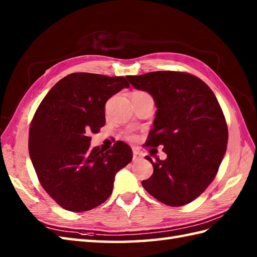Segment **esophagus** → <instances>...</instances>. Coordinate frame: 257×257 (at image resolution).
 Wrapping results in <instances>:
<instances>
[{"label": "esophagus", "instance_id": "34e87169", "mask_svg": "<svg viewBox=\"0 0 257 257\" xmlns=\"http://www.w3.org/2000/svg\"><path fill=\"white\" fill-rule=\"evenodd\" d=\"M133 154H134V160H137V159H139V158L141 157L140 151L137 148H134L133 149Z\"/></svg>", "mask_w": 257, "mask_h": 257}]
</instances>
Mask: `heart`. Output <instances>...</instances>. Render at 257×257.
Listing matches in <instances>:
<instances>
[{"mask_svg":"<svg viewBox=\"0 0 257 257\" xmlns=\"http://www.w3.org/2000/svg\"><path fill=\"white\" fill-rule=\"evenodd\" d=\"M134 94H147V92H144V91H135ZM129 138H130V139H135V136H134V135H129Z\"/></svg>","mask_w":257,"mask_h":257,"instance_id":"heart-1","label":"heart"}]
</instances>
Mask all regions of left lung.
Segmentation results:
<instances>
[{"mask_svg": "<svg viewBox=\"0 0 257 257\" xmlns=\"http://www.w3.org/2000/svg\"><path fill=\"white\" fill-rule=\"evenodd\" d=\"M135 88L154 97L157 112L146 147L163 146L166 160L147 156L154 166L143 187L170 206L192 202L214 180L225 155L228 132L214 92L203 80L183 72L127 76Z\"/></svg>", "mask_w": 257, "mask_h": 257, "instance_id": "left-lung-1", "label": "left lung"}]
</instances>
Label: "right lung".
I'll return each mask as SVG.
<instances>
[{"instance_id":"add662e5","label":"right lung","mask_w":257,"mask_h":257,"mask_svg":"<svg viewBox=\"0 0 257 257\" xmlns=\"http://www.w3.org/2000/svg\"><path fill=\"white\" fill-rule=\"evenodd\" d=\"M129 83L73 73L47 92L32 119L29 151L38 181L65 210L85 212L103 203L112 192L114 176L133 160V150L116 141L103 152L91 149L90 134L105 125V103Z\"/></svg>"}]
</instances>
